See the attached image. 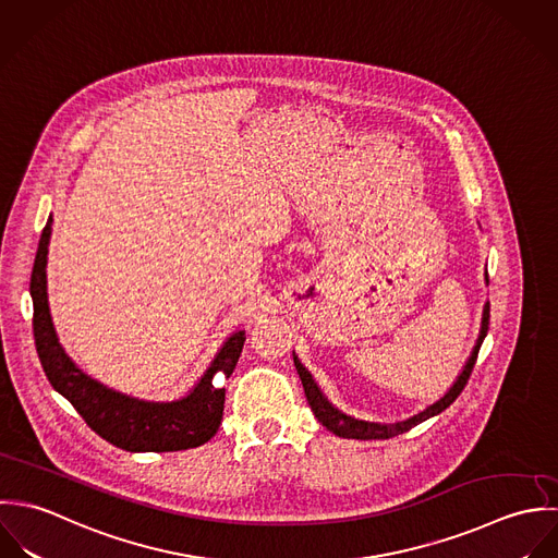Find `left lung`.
<instances>
[{
	"label": "left lung",
	"mask_w": 558,
	"mask_h": 558,
	"mask_svg": "<svg viewBox=\"0 0 558 558\" xmlns=\"http://www.w3.org/2000/svg\"><path fill=\"white\" fill-rule=\"evenodd\" d=\"M489 330V304H485L483 308V322H481V335L476 338V344L463 366V371L459 373L457 381L450 386V390L446 392L445 397L440 401H436L434 405H429L427 410L414 414L412 418L408 421H399V423H366V421H357V418H351L347 414H342L340 410H336L335 405L326 399V395L322 392V388L315 384L313 375L308 373V368L298 360V355L293 353V362H295V368L300 373V379L304 384V392H306V399H308V405L313 410V414L317 416V421L330 429L336 436L340 438H349V440H388V438H395L399 434H405L410 432L412 427H416L418 423L445 412L446 408L461 395V390L465 388L468 379H470V373L474 368V362H476V355H478V349L483 344V338L487 336Z\"/></svg>",
	"instance_id": "1"
}]
</instances>
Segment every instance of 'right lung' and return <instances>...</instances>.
<instances>
[{
  "mask_svg": "<svg viewBox=\"0 0 558 558\" xmlns=\"http://www.w3.org/2000/svg\"><path fill=\"white\" fill-rule=\"evenodd\" d=\"M49 216L34 258L29 293L34 302V340L49 384L71 401L86 425L110 445L131 452L185 450L209 442L222 423L226 390L220 377H230L241 355L245 332L228 336L201 381L177 401H142L86 375L64 353L53 330L47 302V252L51 239Z\"/></svg>",
  "mask_w": 558,
  "mask_h": 558,
  "instance_id": "add662e5",
  "label": "right lung"
}]
</instances>
